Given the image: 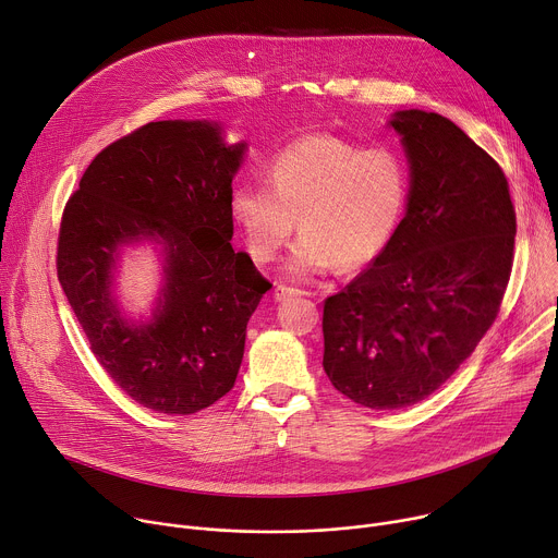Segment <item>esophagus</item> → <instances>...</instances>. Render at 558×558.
<instances>
[{"label":"esophagus","instance_id":"obj_1","mask_svg":"<svg viewBox=\"0 0 558 558\" xmlns=\"http://www.w3.org/2000/svg\"><path fill=\"white\" fill-rule=\"evenodd\" d=\"M276 300H287V298H293V295H312L310 291L305 289H298V287H289V284H278L276 291H274Z\"/></svg>","mask_w":558,"mask_h":558}]
</instances>
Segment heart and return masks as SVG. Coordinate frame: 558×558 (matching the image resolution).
<instances>
[{
  "mask_svg": "<svg viewBox=\"0 0 558 558\" xmlns=\"http://www.w3.org/2000/svg\"><path fill=\"white\" fill-rule=\"evenodd\" d=\"M267 173L269 184L233 189L231 218L258 263H271L300 227L287 263L300 278L372 265L408 207L410 175L396 150L331 133L289 142Z\"/></svg>",
  "mask_w": 558,
  "mask_h": 558,
  "instance_id": "1",
  "label": "heart"
}]
</instances>
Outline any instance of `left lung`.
I'll use <instances>...</instances> for the list:
<instances>
[{
    "label": "left lung",
    "instance_id": "8db88e82",
    "mask_svg": "<svg viewBox=\"0 0 558 558\" xmlns=\"http://www.w3.org/2000/svg\"><path fill=\"white\" fill-rule=\"evenodd\" d=\"M408 214L380 256L323 307V367L369 410H404L453 376L494 325L517 211L498 162L438 113L400 111Z\"/></svg>",
    "mask_w": 558,
    "mask_h": 558
}]
</instances>
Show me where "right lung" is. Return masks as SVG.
<instances>
[{"instance_id": "add662e5", "label": "right lung", "mask_w": 558, "mask_h": 558, "mask_svg": "<svg viewBox=\"0 0 558 558\" xmlns=\"http://www.w3.org/2000/svg\"><path fill=\"white\" fill-rule=\"evenodd\" d=\"M242 154L218 124L148 122L99 150L62 214L58 278L93 356L158 414L189 416L233 389L246 323L271 289L231 246ZM140 234L162 236L168 251V284L148 326L126 324L108 289L117 246Z\"/></svg>"}]
</instances>
